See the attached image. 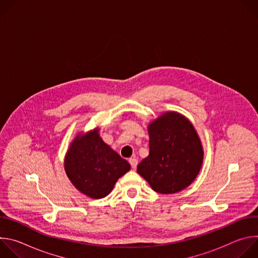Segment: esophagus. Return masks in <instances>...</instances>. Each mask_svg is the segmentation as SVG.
<instances>
[{"label":"esophagus","instance_id":"1","mask_svg":"<svg viewBox=\"0 0 258 258\" xmlns=\"http://www.w3.org/2000/svg\"><path fill=\"white\" fill-rule=\"evenodd\" d=\"M128 162H130L131 166H132L134 169H135V168L137 167V165H138V159H137V158H135V157H133V158H130Z\"/></svg>","mask_w":258,"mask_h":258}]
</instances>
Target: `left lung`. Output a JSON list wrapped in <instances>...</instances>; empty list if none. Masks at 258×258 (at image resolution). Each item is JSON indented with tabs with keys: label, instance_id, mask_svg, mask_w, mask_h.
<instances>
[{
	"label": "left lung",
	"instance_id": "left-lung-1",
	"mask_svg": "<svg viewBox=\"0 0 258 258\" xmlns=\"http://www.w3.org/2000/svg\"><path fill=\"white\" fill-rule=\"evenodd\" d=\"M149 155L138 173L160 194L177 193L194 181L203 163L200 138L183 115L168 111L148 125Z\"/></svg>",
	"mask_w": 258,
	"mask_h": 258
}]
</instances>
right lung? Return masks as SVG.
Listing matches in <instances>:
<instances>
[{
    "label": "right lung",
    "mask_w": 258,
    "mask_h": 258,
    "mask_svg": "<svg viewBox=\"0 0 258 258\" xmlns=\"http://www.w3.org/2000/svg\"><path fill=\"white\" fill-rule=\"evenodd\" d=\"M65 172L80 192L93 199L106 197L117 179L131 169L130 163L104 143L99 128L79 134L69 146Z\"/></svg>",
    "instance_id": "add662e5"
}]
</instances>
